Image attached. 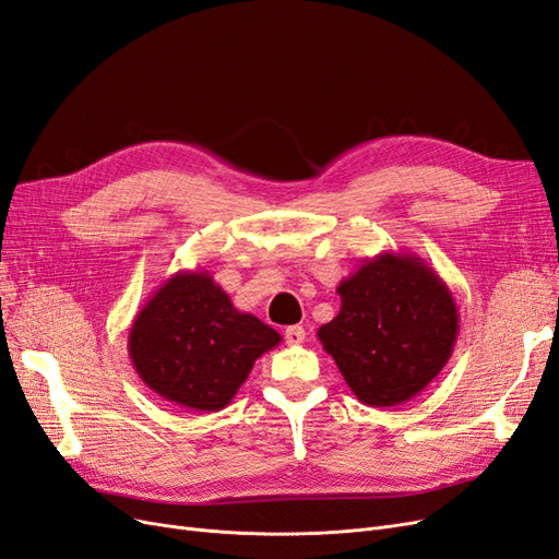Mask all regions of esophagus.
I'll return each instance as SVG.
<instances>
[{"label": "esophagus", "mask_w": 559, "mask_h": 559, "mask_svg": "<svg viewBox=\"0 0 559 559\" xmlns=\"http://www.w3.org/2000/svg\"><path fill=\"white\" fill-rule=\"evenodd\" d=\"M284 340L286 344H302L305 342V329L302 325H288V329L284 331Z\"/></svg>", "instance_id": "1"}]
</instances>
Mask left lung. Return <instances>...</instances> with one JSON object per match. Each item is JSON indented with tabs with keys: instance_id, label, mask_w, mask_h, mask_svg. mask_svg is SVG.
I'll list each match as a JSON object with an SVG mask.
<instances>
[{
	"instance_id": "left-lung-1",
	"label": "left lung",
	"mask_w": 559,
	"mask_h": 559,
	"mask_svg": "<svg viewBox=\"0 0 559 559\" xmlns=\"http://www.w3.org/2000/svg\"><path fill=\"white\" fill-rule=\"evenodd\" d=\"M337 294L340 312L317 335L362 404H404L444 370L460 314L447 282L418 254L365 259Z\"/></svg>"
}]
</instances>
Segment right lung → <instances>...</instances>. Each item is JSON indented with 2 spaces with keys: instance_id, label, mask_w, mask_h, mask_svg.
<instances>
[{
  "instance_id": "add662e5",
  "label": "right lung",
  "mask_w": 559,
  "mask_h": 559,
  "mask_svg": "<svg viewBox=\"0 0 559 559\" xmlns=\"http://www.w3.org/2000/svg\"><path fill=\"white\" fill-rule=\"evenodd\" d=\"M282 335L240 312L207 271L170 275L136 312L129 358L147 389L189 412H219Z\"/></svg>"
}]
</instances>
